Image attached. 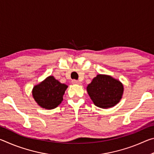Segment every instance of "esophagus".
Listing matches in <instances>:
<instances>
[{"label":"esophagus","instance_id":"1","mask_svg":"<svg viewBox=\"0 0 154 154\" xmlns=\"http://www.w3.org/2000/svg\"><path fill=\"white\" fill-rule=\"evenodd\" d=\"M72 84H75V85H79V84H81V83L79 82V81H77V80H72Z\"/></svg>","mask_w":154,"mask_h":154}]
</instances>
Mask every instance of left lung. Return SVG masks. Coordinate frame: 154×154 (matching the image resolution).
<instances>
[{"label": "left lung", "instance_id": "1", "mask_svg": "<svg viewBox=\"0 0 154 154\" xmlns=\"http://www.w3.org/2000/svg\"><path fill=\"white\" fill-rule=\"evenodd\" d=\"M87 92L93 103L102 109L116 106L122 98L124 85L111 75L98 74L87 86Z\"/></svg>", "mask_w": 154, "mask_h": 154}]
</instances>
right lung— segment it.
<instances>
[{"label":"right lung","mask_w":154,"mask_h":154,"mask_svg":"<svg viewBox=\"0 0 154 154\" xmlns=\"http://www.w3.org/2000/svg\"><path fill=\"white\" fill-rule=\"evenodd\" d=\"M67 88V85L50 75L33 87L32 97L41 108L54 109L63 100V95Z\"/></svg>","instance_id":"1"}]
</instances>
